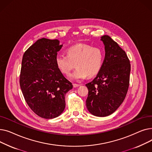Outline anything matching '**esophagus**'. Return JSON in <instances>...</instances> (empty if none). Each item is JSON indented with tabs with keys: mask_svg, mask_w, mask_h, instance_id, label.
<instances>
[{
	"mask_svg": "<svg viewBox=\"0 0 152 152\" xmlns=\"http://www.w3.org/2000/svg\"><path fill=\"white\" fill-rule=\"evenodd\" d=\"M73 87H75V88H76V87H77L79 86H80V85L77 84H73Z\"/></svg>",
	"mask_w": 152,
	"mask_h": 152,
	"instance_id": "esophagus-1",
	"label": "esophagus"
}]
</instances>
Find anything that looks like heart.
<instances>
[{"mask_svg":"<svg viewBox=\"0 0 152 152\" xmlns=\"http://www.w3.org/2000/svg\"><path fill=\"white\" fill-rule=\"evenodd\" d=\"M68 55L58 54L55 57L57 66L63 74L69 75L76 66L77 67L69 77L79 81L87 76H94L100 71L104 58V52L100 47L79 44L69 47Z\"/></svg>","mask_w":152,"mask_h":152,"instance_id":"b5f03b06","label":"heart"}]
</instances>
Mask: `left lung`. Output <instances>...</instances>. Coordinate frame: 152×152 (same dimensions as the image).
I'll return each instance as SVG.
<instances>
[{"label": "left lung", "mask_w": 152, "mask_h": 152, "mask_svg": "<svg viewBox=\"0 0 152 152\" xmlns=\"http://www.w3.org/2000/svg\"><path fill=\"white\" fill-rule=\"evenodd\" d=\"M105 56L93 81L86 84L89 93L86 107L94 116L114 113L123 102L129 86L131 64L124 50L110 36H103Z\"/></svg>", "instance_id": "obj_1"}]
</instances>
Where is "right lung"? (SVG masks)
<instances>
[{"label":"right lung","mask_w":152,"mask_h":152,"mask_svg":"<svg viewBox=\"0 0 152 152\" xmlns=\"http://www.w3.org/2000/svg\"><path fill=\"white\" fill-rule=\"evenodd\" d=\"M59 44L57 39H38L22 59L20 85L24 98L34 113L45 119L63 113L66 93L73 88L55 62L62 47Z\"/></svg>","instance_id":"obj_1"}]
</instances>
